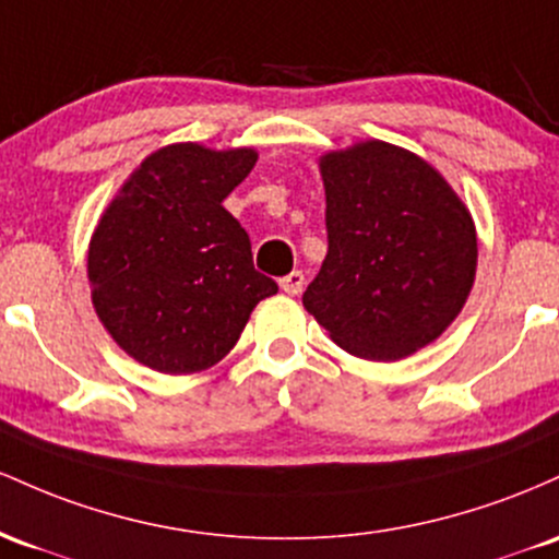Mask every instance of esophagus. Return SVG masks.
Wrapping results in <instances>:
<instances>
[{
  "mask_svg": "<svg viewBox=\"0 0 559 559\" xmlns=\"http://www.w3.org/2000/svg\"><path fill=\"white\" fill-rule=\"evenodd\" d=\"M280 287L287 293V296H298V293L304 290V272H290L287 277H282Z\"/></svg>",
  "mask_w": 559,
  "mask_h": 559,
  "instance_id": "obj_1",
  "label": "esophagus"
}]
</instances>
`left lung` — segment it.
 Here are the masks:
<instances>
[{"label": "left lung", "mask_w": 559, "mask_h": 559, "mask_svg": "<svg viewBox=\"0 0 559 559\" xmlns=\"http://www.w3.org/2000/svg\"><path fill=\"white\" fill-rule=\"evenodd\" d=\"M319 171L328 255L306 311L348 354L404 359L436 341L473 290V216L428 160L396 144L335 150Z\"/></svg>", "instance_id": "left-lung-1"}]
</instances>
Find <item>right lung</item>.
<instances>
[{
    "label": "right lung",
    "mask_w": 559,
    "mask_h": 559,
    "mask_svg": "<svg viewBox=\"0 0 559 559\" xmlns=\"http://www.w3.org/2000/svg\"><path fill=\"white\" fill-rule=\"evenodd\" d=\"M259 160L250 147L168 144L140 163L105 209L86 272L99 322L131 359L166 374L203 372L277 293L253 269L250 237L224 198Z\"/></svg>",
    "instance_id": "right-lung-1"
}]
</instances>
